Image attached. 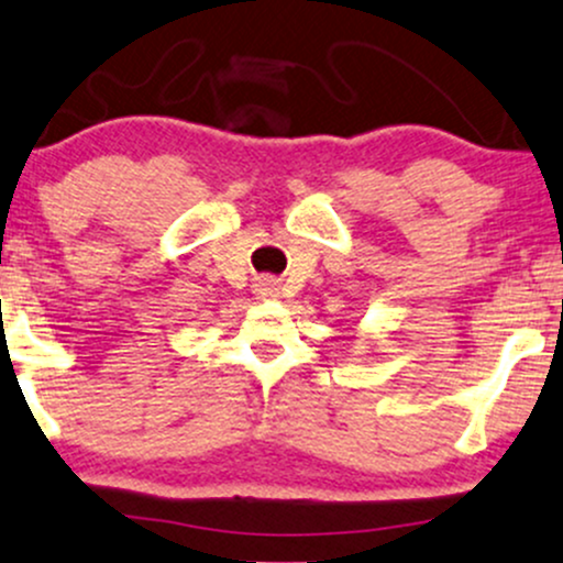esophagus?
I'll return each mask as SVG.
<instances>
[{
	"label": "esophagus",
	"mask_w": 563,
	"mask_h": 563,
	"mask_svg": "<svg viewBox=\"0 0 563 563\" xmlns=\"http://www.w3.org/2000/svg\"><path fill=\"white\" fill-rule=\"evenodd\" d=\"M253 291H256L258 299H275V296H280V286H277L275 277H258Z\"/></svg>",
	"instance_id": "esophagus-1"
}]
</instances>
